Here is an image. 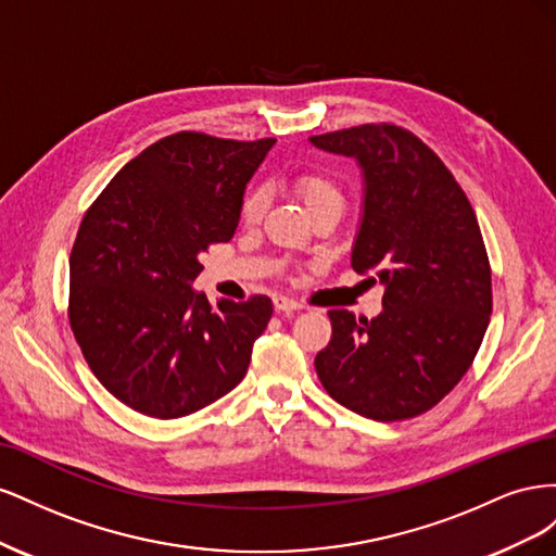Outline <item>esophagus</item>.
<instances>
[{
	"label": "esophagus",
	"instance_id": "esophagus-1",
	"mask_svg": "<svg viewBox=\"0 0 556 556\" xmlns=\"http://www.w3.org/2000/svg\"><path fill=\"white\" fill-rule=\"evenodd\" d=\"M274 306H276V311H280V313H285V315H292L294 311L301 308L299 301H294V299H290V296H282V294H278V296L274 299Z\"/></svg>",
	"mask_w": 556,
	"mask_h": 556
}]
</instances>
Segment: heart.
<instances>
[{
    "instance_id": "b5f03b06",
    "label": "heart",
    "mask_w": 556,
    "mask_h": 556,
    "mask_svg": "<svg viewBox=\"0 0 556 556\" xmlns=\"http://www.w3.org/2000/svg\"><path fill=\"white\" fill-rule=\"evenodd\" d=\"M294 190L299 199L304 201L308 213H315L327 206H341V192L336 182L323 174H299L294 178ZM266 206V199L262 190H248L241 204V217L245 223H257Z\"/></svg>"
}]
</instances>
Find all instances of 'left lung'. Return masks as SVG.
Instances as JSON below:
<instances>
[{"instance_id":"obj_1","label":"left lung","mask_w":556,"mask_h":556,"mask_svg":"<svg viewBox=\"0 0 556 556\" xmlns=\"http://www.w3.org/2000/svg\"><path fill=\"white\" fill-rule=\"evenodd\" d=\"M362 169L352 268L374 276L382 313L329 311L315 371L331 399L376 422L433 408L473 364L492 315V271L464 190L415 134L362 125L308 139Z\"/></svg>"}]
</instances>
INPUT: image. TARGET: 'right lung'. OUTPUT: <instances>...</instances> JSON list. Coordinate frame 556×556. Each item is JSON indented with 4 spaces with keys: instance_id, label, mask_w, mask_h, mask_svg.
Wrapping results in <instances>:
<instances>
[{
    "instance_id": "1",
    "label": "right lung",
    "mask_w": 556,
    "mask_h": 556,
    "mask_svg": "<svg viewBox=\"0 0 556 556\" xmlns=\"http://www.w3.org/2000/svg\"><path fill=\"white\" fill-rule=\"evenodd\" d=\"M276 139L172 134L113 176L76 233L70 323L83 357L131 410L197 413L237 387L271 299H220L192 285L201 255L239 227L250 178Z\"/></svg>"
}]
</instances>
